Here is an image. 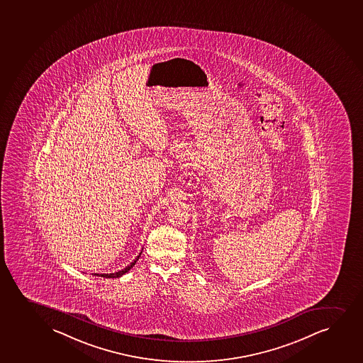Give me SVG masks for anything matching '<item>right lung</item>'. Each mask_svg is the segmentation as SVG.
Listing matches in <instances>:
<instances>
[{
	"mask_svg": "<svg viewBox=\"0 0 363 363\" xmlns=\"http://www.w3.org/2000/svg\"><path fill=\"white\" fill-rule=\"evenodd\" d=\"M143 250V249H142ZM142 252L138 254V255L136 256V259L131 262V264H128V266H126L125 269H121V271H118V272L116 273H103V274H99V273H94V276H99V277H103V278H119L123 276V274H125V273L128 272L130 269H133V266H135V264H136L137 260L141 257Z\"/></svg>",
	"mask_w": 363,
	"mask_h": 363,
	"instance_id": "obj_1",
	"label": "right lung"
}]
</instances>
